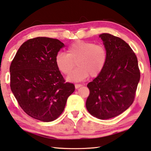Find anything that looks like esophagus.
<instances>
[{
	"instance_id": "34e87169",
	"label": "esophagus",
	"mask_w": 151,
	"mask_h": 151,
	"mask_svg": "<svg viewBox=\"0 0 151 151\" xmlns=\"http://www.w3.org/2000/svg\"><path fill=\"white\" fill-rule=\"evenodd\" d=\"M75 86V88L77 89L78 88H80L81 86H82V85H81V84H76Z\"/></svg>"
}]
</instances>
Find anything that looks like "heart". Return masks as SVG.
Listing matches in <instances>:
<instances>
[{"label": "heart", "mask_w": 151, "mask_h": 151, "mask_svg": "<svg viewBox=\"0 0 151 151\" xmlns=\"http://www.w3.org/2000/svg\"><path fill=\"white\" fill-rule=\"evenodd\" d=\"M66 52H57L55 62L58 69L65 75H69L76 63L78 67L68 76V81H83L89 75L96 77L103 72L108 59L107 51L103 45L83 40L72 43Z\"/></svg>", "instance_id": "1"}]
</instances>
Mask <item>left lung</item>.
<instances>
[{
	"label": "left lung",
	"mask_w": 151,
	"mask_h": 151,
	"mask_svg": "<svg viewBox=\"0 0 151 151\" xmlns=\"http://www.w3.org/2000/svg\"><path fill=\"white\" fill-rule=\"evenodd\" d=\"M108 55L100 75L90 82L86 107L91 115L109 119L121 114L133 103L140 73L135 53L121 38L99 35Z\"/></svg>",
	"instance_id": "obj_1"
}]
</instances>
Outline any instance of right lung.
<instances>
[{"instance_id":"obj_1","label":"right lung","mask_w":151,"mask_h":151,"mask_svg":"<svg viewBox=\"0 0 151 151\" xmlns=\"http://www.w3.org/2000/svg\"><path fill=\"white\" fill-rule=\"evenodd\" d=\"M63 47L58 39L34 38L20 46L12 61L11 91L22 109L33 119L55 121L75 91V85L65 83L55 62Z\"/></svg>"}]
</instances>
